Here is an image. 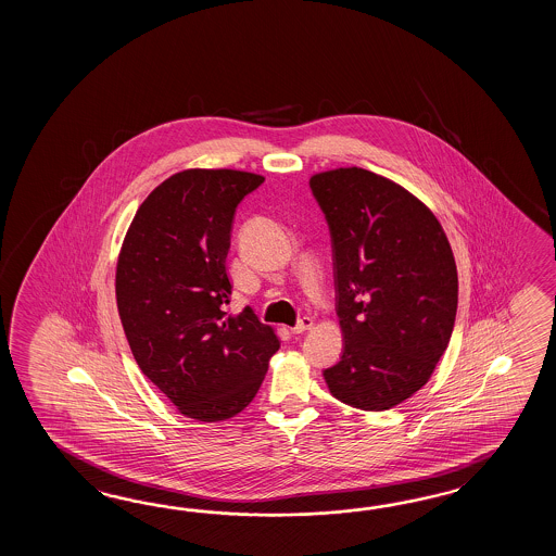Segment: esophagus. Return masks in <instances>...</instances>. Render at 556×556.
<instances>
[{
	"label": "esophagus",
	"instance_id": "obj_1",
	"mask_svg": "<svg viewBox=\"0 0 556 556\" xmlns=\"http://www.w3.org/2000/svg\"><path fill=\"white\" fill-rule=\"evenodd\" d=\"M312 326H314V319L304 316V318L300 319L294 328H292V333H304V331L312 330Z\"/></svg>",
	"mask_w": 556,
	"mask_h": 556
}]
</instances>
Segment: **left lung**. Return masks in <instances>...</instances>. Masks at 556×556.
<instances>
[{
	"mask_svg": "<svg viewBox=\"0 0 556 556\" xmlns=\"http://www.w3.org/2000/svg\"><path fill=\"white\" fill-rule=\"evenodd\" d=\"M330 225L343 333L330 393L383 412L426 386L457 314V266L435 214L409 190L359 166L309 178Z\"/></svg>",
	"mask_w": 556,
	"mask_h": 556,
	"instance_id": "1",
	"label": "left lung"
}]
</instances>
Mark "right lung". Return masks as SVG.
<instances>
[{
	"mask_svg": "<svg viewBox=\"0 0 556 556\" xmlns=\"http://www.w3.org/2000/svg\"><path fill=\"white\" fill-rule=\"evenodd\" d=\"M264 177L235 168H187L142 201L118 252L115 292L142 374L190 419L240 414L280 348L252 307L228 314L226 273L238 202Z\"/></svg>",
	"mask_w": 556,
	"mask_h": 556,
	"instance_id": "obj_1",
	"label": "right lung"
}]
</instances>
